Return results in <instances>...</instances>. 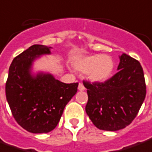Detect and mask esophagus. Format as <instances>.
Segmentation results:
<instances>
[{
	"instance_id": "34e87169",
	"label": "esophagus",
	"mask_w": 152,
	"mask_h": 152,
	"mask_svg": "<svg viewBox=\"0 0 152 152\" xmlns=\"http://www.w3.org/2000/svg\"><path fill=\"white\" fill-rule=\"evenodd\" d=\"M78 89H79L80 91H84V90H85V86H84V85H83L81 82H80L79 85H78Z\"/></svg>"
}]
</instances>
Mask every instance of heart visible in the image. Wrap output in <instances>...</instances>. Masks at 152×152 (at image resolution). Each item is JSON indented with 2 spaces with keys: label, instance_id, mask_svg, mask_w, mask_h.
<instances>
[{
  "label": "heart",
  "instance_id": "heart-1",
  "mask_svg": "<svg viewBox=\"0 0 152 152\" xmlns=\"http://www.w3.org/2000/svg\"><path fill=\"white\" fill-rule=\"evenodd\" d=\"M74 66L78 71L86 72L91 81H102L111 75L113 62L107 55H91L77 59L74 62Z\"/></svg>",
  "mask_w": 152,
  "mask_h": 152
}]
</instances>
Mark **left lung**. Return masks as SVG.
<instances>
[{
    "instance_id": "obj_1",
    "label": "left lung",
    "mask_w": 152,
    "mask_h": 152,
    "mask_svg": "<svg viewBox=\"0 0 152 152\" xmlns=\"http://www.w3.org/2000/svg\"><path fill=\"white\" fill-rule=\"evenodd\" d=\"M118 71L103 82L83 81L87 89L86 112L102 130L116 131L130 124L144 102L146 85L138 60L123 54Z\"/></svg>"
}]
</instances>
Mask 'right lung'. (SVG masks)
Here are the masks:
<instances>
[{
  "instance_id": "right-lung-1",
  "label": "right lung",
  "mask_w": 152,
  "mask_h": 152,
  "mask_svg": "<svg viewBox=\"0 0 152 152\" xmlns=\"http://www.w3.org/2000/svg\"><path fill=\"white\" fill-rule=\"evenodd\" d=\"M50 48L34 45L16 56L6 82V97L15 120L34 134L53 130L66 105L77 92L78 82L63 83L50 74L31 76L34 59L50 54Z\"/></svg>"
}]
</instances>
